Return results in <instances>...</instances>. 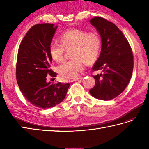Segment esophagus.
I'll use <instances>...</instances> for the list:
<instances>
[{"label":"esophagus","mask_w":149,"mask_h":149,"mask_svg":"<svg viewBox=\"0 0 149 149\" xmlns=\"http://www.w3.org/2000/svg\"><path fill=\"white\" fill-rule=\"evenodd\" d=\"M81 79L80 77H77V78H75V79H70L69 80V82L70 83H72V82H74V81H78Z\"/></svg>","instance_id":"1"}]
</instances>
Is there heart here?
Instances as JSON below:
<instances>
[{
  "mask_svg": "<svg viewBox=\"0 0 149 149\" xmlns=\"http://www.w3.org/2000/svg\"><path fill=\"white\" fill-rule=\"evenodd\" d=\"M60 43L52 42L49 46V53L53 60L61 62L64 59L65 49H70L72 58L60 65L58 68L62 79H75L83 70L84 62L90 65L96 61L99 54L101 40L96 33L79 29L65 31L59 36Z\"/></svg>",
  "mask_w": 149,
  "mask_h": 149,
  "instance_id": "heart-1",
  "label": "heart"
}]
</instances>
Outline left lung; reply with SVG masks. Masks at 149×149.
Instances as JSON below:
<instances>
[{
	"mask_svg": "<svg viewBox=\"0 0 149 149\" xmlns=\"http://www.w3.org/2000/svg\"><path fill=\"white\" fill-rule=\"evenodd\" d=\"M101 36L102 46L93 70L102 73L94 75L95 86L90 90L97 99L109 100L118 96L127 87L133 70V55L127 40L118 27L102 17L90 20Z\"/></svg>",
	"mask_w": 149,
	"mask_h": 149,
	"instance_id": "1",
	"label": "left lung"
}]
</instances>
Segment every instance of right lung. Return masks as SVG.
<instances>
[{
    "mask_svg": "<svg viewBox=\"0 0 149 149\" xmlns=\"http://www.w3.org/2000/svg\"><path fill=\"white\" fill-rule=\"evenodd\" d=\"M57 28L52 24L33 26L22 40L18 51L16 75L19 88L31 104L42 109L61 102L70 85L47 82V75H57L50 68L52 59L49 53Z\"/></svg>",
    "mask_w": 149,
    "mask_h": 149,
    "instance_id": "add662e5",
    "label": "right lung"
}]
</instances>
